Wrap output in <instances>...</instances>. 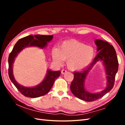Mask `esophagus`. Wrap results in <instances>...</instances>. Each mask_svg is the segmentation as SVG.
I'll return each mask as SVG.
<instances>
[{
	"instance_id": "1",
	"label": "esophagus",
	"mask_w": 125,
	"mask_h": 125,
	"mask_svg": "<svg viewBox=\"0 0 125 125\" xmlns=\"http://www.w3.org/2000/svg\"><path fill=\"white\" fill-rule=\"evenodd\" d=\"M67 73V70H65V69L62 70V74H65V73Z\"/></svg>"
}]
</instances>
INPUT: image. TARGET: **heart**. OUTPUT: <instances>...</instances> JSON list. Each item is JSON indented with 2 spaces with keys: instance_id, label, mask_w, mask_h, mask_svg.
Here are the masks:
<instances>
[{
  "instance_id": "b5f03b06",
  "label": "heart",
  "mask_w": 125,
  "mask_h": 125,
  "mask_svg": "<svg viewBox=\"0 0 125 125\" xmlns=\"http://www.w3.org/2000/svg\"><path fill=\"white\" fill-rule=\"evenodd\" d=\"M95 52L93 48L75 40L63 42L59 48L55 47L52 50L54 61L61 64L67 60V65L72 70L83 69L93 62Z\"/></svg>"
}]
</instances>
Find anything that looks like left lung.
<instances>
[{
    "mask_svg": "<svg viewBox=\"0 0 125 125\" xmlns=\"http://www.w3.org/2000/svg\"><path fill=\"white\" fill-rule=\"evenodd\" d=\"M94 42L96 45V51L99 53L86 69L80 72H74L73 80L70 85L71 91L73 95L86 102L99 99L110 91L114 86L115 75L118 69V59L114 47L102 40H95ZM99 61L102 62L105 71L107 86L100 92L92 93L86 90L85 82L90 69Z\"/></svg>",
    "mask_w": 125,
    "mask_h": 125,
    "instance_id": "8db88e82",
    "label": "left lung"
}]
</instances>
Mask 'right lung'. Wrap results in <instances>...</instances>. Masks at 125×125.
<instances>
[{
  "label": "right lung",
  "instance_id": "1",
  "mask_svg": "<svg viewBox=\"0 0 125 125\" xmlns=\"http://www.w3.org/2000/svg\"><path fill=\"white\" fill-rule=\"evenodd\" d=\"M53 39L52 35H31L22 38L15 44L13 50L8 58L9 70L8 74L10 80L17 89L26 97L35 98L43 96L47 94L54 84L55 80L59 77L60 71H53L48 69L44 80L40 84L35 86L28 87L19 83L14 77L13 73V65L15 58L19 52L26 47H37L41 49L46 48L48 43Z\"/></svg>",
  "mask_w": 125,
  "mask_h": 125
}]
</instances>
